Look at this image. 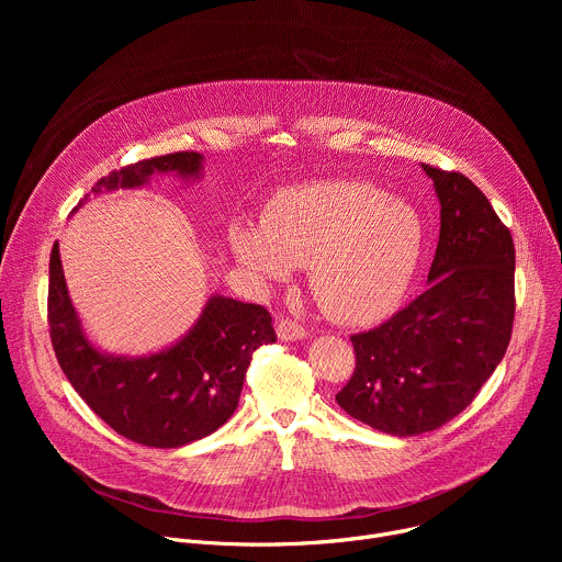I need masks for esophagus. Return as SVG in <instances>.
<instances>
[{
  "label": "esophagus",
  "mask_w": 562,
  "mask_h": 562,
  "mask_svg": "<svg viewBox=\"0 0 562 562\" xmlns=\"http://www.w3.org/2000/svg\"><path fill=\"white\" fill-rule=\"evenodd\" d=\"M276 331L282 342H297V340L306 338V329L300 323H295V319H289V317L280 319Z\"/></svg>",
  "instance_id": "esophagus-1"
}]
</instances>
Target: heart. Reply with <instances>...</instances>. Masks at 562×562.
Here are the masks:
<instances>
[{"instance_id": "obj_1", "label": "heart", "mask_w": 562, "mask_h": 562, "mask_svg": "<svg viewBox=\"0 0 562 562\" xmlns=\"http://www.w3.org/2000/svg\"><path fill=\"white\" fill-rule=\"evenodd\" d=\"M423 213L358 180H331L280 195L262 224L228 231L235 260L271 284L308 267L315 300L340 323H371L403 300L416 278Z\"/></svg>"}]
</instances>
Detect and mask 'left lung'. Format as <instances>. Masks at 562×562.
Segmentation results:
<instances>
[{
    "mask_svg": "<svg viewBox=\"0 0 562 562\" xmlns=\"http://www.w3.org/2000/svg\"><path fill=\"white\" fill-rule=\"evenodd\" d=\"M420 167L440 202L429 286L351 336L356 371L336 395L351 418L397 438L434 431L471 405L507 351L516 311L509 228L469 178Z\"/></svg>",
    "mask_w": 562,
    "mask_h": 562,
    "instance_id": "left-lung-1",
    "label": "left lung"
}]
</instances>
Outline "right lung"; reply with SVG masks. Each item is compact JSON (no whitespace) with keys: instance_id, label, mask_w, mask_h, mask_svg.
<instances>
[{"instance_id":"right-lung-1","label":"right lung","mask_w":562,"mask_h":562,"mask_svg":"<svg viewBox=\"0 0 562 562\" xmlns=\"http://www.w3.org/2000/svg\"><path fill=\"white\" fill-rule=\"evenodd\" d=\"M204 155L173 153L144 159L102 178L93 198L142 189L159 176L202 180ZM91 193L70 211L75 215ZM48 325L61 371L85 403L120 436L157 449L195 442L237 409L251 356L276 342L273 319L260 304L211 295L193 327L169 347L144 356L102 351L85 331L61 269L59 243L48 267Z\"/></svg>"}]
</instances>
